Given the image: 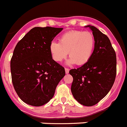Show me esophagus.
I'll return each instance as SVG.
<instances>
[{
	"instance_id": "obj_1",
	"label": "esophagus",
	"mask_w": 127,
	"mask_h": 127,
	"mask_svg": "<svg viewBox=\"0 0 127 127\" xmlns=\"http://www.w3.org/2000/svg\"><path fill=\"white\" fill-rule=\"evenodd\" d=\"M65 71L66 74H68L69 72V69H67V68H65Z\"/></svg>"
}]
</instances>
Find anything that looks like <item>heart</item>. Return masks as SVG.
Returning <instances> with one entry per match:
<instances>
[{
  "label": "heart",
  "mask_w": 127,
  "mask_h": 127,
  "mask_svg": "<svg viewBox=\"0 0 127 127\" xmlns=\"http://www.w3.org/2000/svg\"><path fill=\"white\" fill-rule=\"evenodd\" d=\"M95 47V38L89 31H70L59 38V42H52L49 52L53 60L60 62L69 54V65H82L89 61Z\"/></svg>",
  "instance_id": "heart-1"
}]
</instances>
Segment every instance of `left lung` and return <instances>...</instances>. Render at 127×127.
Returning a JSON list of instances; mask_svg holds the SVG:
<instances>
[{
  "mask_svg": "<svg viewBox=\"0 0 127 127\" xmlns=\"http://www.w3.org/2000/svg\"><path fill=\"white\" fill-rule=\"evenodd\" d=\"M95 38V47L89 61L78 69H71L73 78L71 93L83 105L93 106L109 93L116 75V55L107 36L88 25Z\"/></svg>",
  "mask_w": 127,
  "mask_h": 127,
  "instance_id": "left-lung-1",
  "label": "left lung"
}]
</instances>
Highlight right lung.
Masks as SVG:
<instances>
[{
	"label": "right lung",
	"mask_w": 127,
	"mask_h": 127,
	"mask_svg": "<svg viewBox=\"0 0 127 127\" xmlns=\"http://www.w3.org/2000/svg\"><path fill=\"white\" fill-rule=\"evenodd\" d=\"M62 30L35 27L14 49L10 65L12 82L18 96L28 105L39 107L49 102L65 74L49 52L50 44Z\"/></svg>",
	"instance_id": "right-lung-1"
}]
</instances>
